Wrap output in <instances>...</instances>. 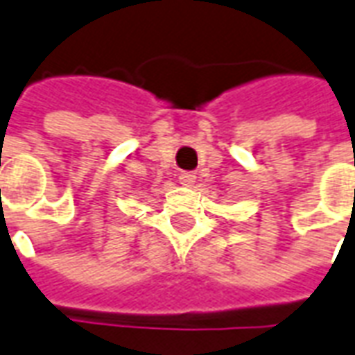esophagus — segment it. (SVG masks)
Returning a JSON list of instances; mask_svg holds the SVG:
<instances>
[{"mask_svg":"<svg viewBox=\"0 0 355 355\" xmlns=\"http://www.w3.org/2000/svg\"><path fill=\"white\" fill-rule=\"evenodd\" d=\"M178 180H180V184L182 186H192L196 182V175L194 173H190V171H184V173H180Z\"/></svg>","mask_w":355,"mask_h":355,"instance_id":"34e87169","label":"esophagus"}]
</instances>
